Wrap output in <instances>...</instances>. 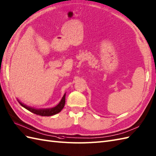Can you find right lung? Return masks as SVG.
<instances>
[{
  "mask_svg": "<svg viewBox=\"0 0 156 156\" xmlns=\"http://www.w3.org/2000/svg\"><path fill=\"white\" fill-rule=\"evenodd\" d=\"M65 98H66V94H64L60 102L57 106L52 108H46V109H36V108L28 106L20 102L19 100H18V102L20 103L22 106L26 108L28 111L32 112V113L41 115V116H50V115H53L59 113V112L63 109L65 105Z\"/></svg>",
  "mask_w": 156,
  "mask_h": 156,
  "instance_id": "add662e5",
  "label": "right lung"
}]
</instances>
